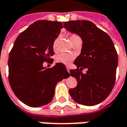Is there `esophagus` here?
<instances>
[{"label":"esophagus","instance_id":"obj_1","mask_svg":"<svg viewBox=\"0 0 127 127\" xmlns=\"http://www.w3.org/2000/svg\"><path fill=\"white\" fill-rule=\"evenodd\" d=\"M66 69H67V70H68V72L69 73V72H70V68H69V67H66Z\"/></svg>","mask_w":127,"mask_h":127}]
</instances>
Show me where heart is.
Returning <instances> with one entry per match:
<instances>
[{
	"label": "heart",
	"mask_w": 127,
	"mask_h": 127,
	"mask_svg": "<svg viewBox=\"0 0 127 127\" xmlns=\"http://www.w3.org/2000/svg\"><path fill=\"white\" fill-rule=\"evenodd\" d=\"M79 38V36L76 35V34H72L70 35V40L72 42L73 40H74L75 38ZM58 42V38H57L53 42V49L55 50L57 45ZM75 58V56L73 54H68V53H61L59 54H58L57 56L56 57V62L58 63H61L63 64L64 65H70V63L73 62V60Z\"/></svg>",
	"instance_id": "b5f03b06"
}]
</instances>
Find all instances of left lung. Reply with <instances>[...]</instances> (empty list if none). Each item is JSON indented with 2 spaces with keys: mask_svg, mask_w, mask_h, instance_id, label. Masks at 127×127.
I'll return each mask as SVG.
<instances>
[{
  "mask_svg": "<svg viewBox=\"0 0 127 127\" xmlns=\"http://www.w3.org/2000/svg\"><path fill=\"white\" fill-rule=\"evenodd\" d=\"M64 28L77 33L82 40L81 54L75 60L77 69L70 75L77 81L69 89L70 96L77 103L95 105L108 96L115 82L118 63L117 51L111 38L94 23L86 20L64 22ZM88 69L83 74L81 70Z\"/></svg>",
  "mask_w": 127,
  "mask_h": 127,
  "instance_id": "1",
  "label": "left lung"
}]
</instances>
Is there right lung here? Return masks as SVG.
<instances>
[{
    "label": "right lung",
    "mask_w": 127,
    "mask_h": 127,
    "mask_svg": "<svg viewBox=\"0 0 127 127\" xmlns=\"http://www.w3.org/2000/svg\"><path fill=\"white\" fill-rule=\"evenodd\" d=\"M63 28L62 23L38 20L18 35L8 59L9 83L16 96L30 107H40L50 103L57 82L70 74L64 64H52L54 40Z\"/></svg>",
    "instance_id": "add662e5"
}]
</instances>
